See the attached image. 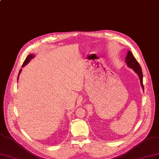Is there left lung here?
Returning a JSON list of instances; mask_svg holds the SVG:
<instances>
[{"label": "left lung", "mask_w": 159, "mask_h": 159, "mask_svg": "<svg viewBox=\"0 0 159 159\" xmlns=\"http://www.w3.org/2000/svg\"><path fill=\"white\" fill-rule=\"evenodd\" d=\"M125 61H126V63L127 64V66L134 69L135 72L139 75L141 86L143 89H144V86H143V73H142L141 66L139 64V63H138V61L136 60V59L135 58L134 56L133 55L132 53L130 52V51H129L127 53V57L125 58Z\"/></svg>", "instance_id": "8db88e82"}]
</instances>
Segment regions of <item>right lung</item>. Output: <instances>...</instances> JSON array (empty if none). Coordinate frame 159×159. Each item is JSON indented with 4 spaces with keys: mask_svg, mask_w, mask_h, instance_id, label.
<instances>
[{
    "mask_svg": "<svg viewBox=\"0 0 159 159\" xmlns=\"http://www.w3.org/2000/svg\"><path fill=\"white\" fill-rule=\"evenodd\" d=\"M34 57V55H32V54L28 55V57H27L26 58H25V61H24V62L23 63L22 67H23V66H24L25 65H27V64L29 63V61H30V59H32ZM21 70H22V69H20V71H19L18 76V78H19V75H20V73H21Z\"/></svg>",
    "mask_w": 159,
    "mask_h": 159,
    "instance_id": "add662e5",
    "label": "right lung"
}]
</instances>
